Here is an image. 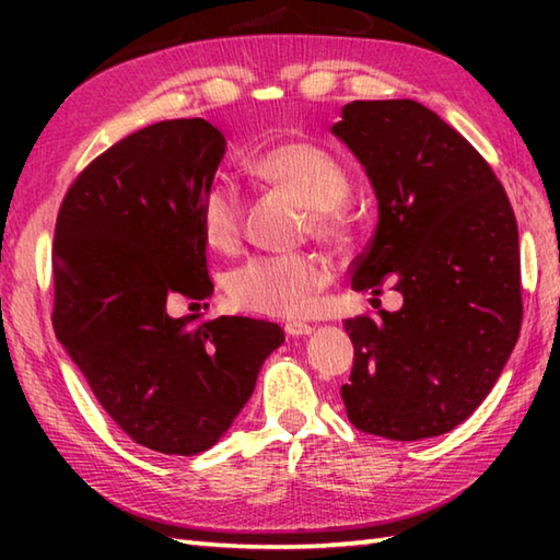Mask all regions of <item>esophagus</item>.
<instances>
[{"label":"esophagus","mask_w":560,"mask_h":560,"mask_svg":"<svg viewBox=\"0 0 560 560\" xmlns=\"http://www.w3.org/2000/svg\"><path fill=\"white\" fill-rule=\"evenodd\" d=\"M283 329H287L289 337H311L315 331V327L305 325V323H289Z\"/></svg>","instance_id":"34e87169"}]
</instances>
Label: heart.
Returning <instances> with one entry per match:
<instances>
[{
	"mask_svg": "<svg viewBox=\"0 0 560 560\" xmlns=\"http://www.w3.org/2000/svg\"><path fill=\"white\" fill-rule=\"evenodd\" d=\"M249 168L261 180L287 187L311 207V225L319 237L339 241L347 233L341 205L351 195L343 165L313 141H283L253 159ZM199 223L207 243L231 249L243 233V195L233 183L217 180L199 201ZM331 279L329 261L319 255H259L231 271L229 293L237 307L271 317H303Z\"/></svg>",
	"mask_w": 560,
	"mask_h": 560,
	"instance_id": "b5f03b06",
	"label": "heart"
}]
</instances>
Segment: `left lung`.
Listing matches in <instances>:
<instances>
[{
    "label": "left lung",
    "instance_id": "left-lung-1",
    "mask_svg": "<svg viewBox=\"0 0 560 560\" xmlns=\"http://www.w3.org/2000/svg\"><path fill=\"white\" fill-rule=\"evenodd\" d=\"M331 135L365 168L377 229L351 287L404 295L397 313L343 323L353 368L341 399L363 433L443 435L489 397L520 323L517 221L491 165L425 105L353 101Z\"/></svg>",
    "mask_w": 560,
    "mask_h": 560
}]
</instances>
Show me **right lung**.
I'll return each mask as SVG.
<instances>
[{
  "label": "right lung",
  "instance_id": "right-lung-1",
  "mask_svg": "<svg viewBox=\"0 0 560 560\" xmlns=\"http://www.w3.org/2000/svg\"><path fill=\"white\" fill-rule=\"evenodd\" d=\"M223 153L201 117L149 125L101 153L57 213L55 335L105 413L163 455L219 443L283 343L265 319L192 325L165 307L213 293L199 201Z\"/></svg>",
  "mask_w": 560,
  "mask_h": 560
}]
</instances>
